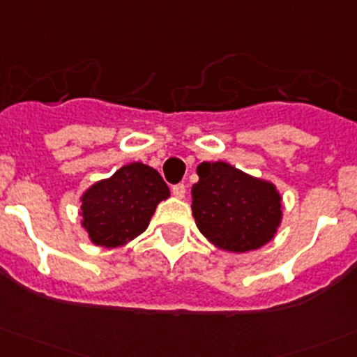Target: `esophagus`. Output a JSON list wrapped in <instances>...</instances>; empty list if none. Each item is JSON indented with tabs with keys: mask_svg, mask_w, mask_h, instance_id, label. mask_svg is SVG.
<instances>
[{
	"mask_svg": "<svg viewBox=\"0 0 357 357\" xmlns=\"http://www.w3.org/2000/svg\"><path fill=\"white\" fill-rule=\"evenodd\" d=\"M172 192L175 198H184L185 196V185L184 184H175L172 188Z\"/></svg>",
	"mask_w": 357,
	"mask_h": 357,
	"instance_id": "obj_1",
	"label": "esophagus"
}]
</instances>
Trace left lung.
Returning a JSON list of instances; mask_svg holds the SVG:
<instances>
[{"instance_id":"obj_1","label":"left lung","mask_w":357,"mask_h":357,"mask_svg":"<svg viewBox=\"0 0 357 357\" xmlns=\"http://www.w3.org/2000/svg\"><path fill=\"white\" fill-rule=\"evenodd\" d=\"M198 175L192 185V215L210 242L229 252H247L273 238L282 217L273 184L222 161L202 162Z\"/></svg>"}]
</instances>
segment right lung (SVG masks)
<instances>
[{
    "mask_svg": "<svg viewBox=\"0 0 357 357\" xmlns=\"http://www.w3.org/2000/svg\"><path fill=\"white\" fill-rule=\"evenodd\" d=\"M168 196V185L154 168L131 162L87 189L82 226L96 245L121 247L147 229L158 203Z\"/></svg>",
    "mask_w": 357,
    "mask_h": 357,
    "instance_id": "right-lung-1",
    "label": "right lung"
}]
</instances>
